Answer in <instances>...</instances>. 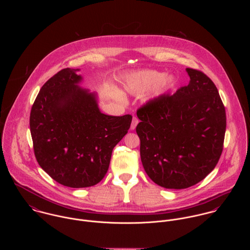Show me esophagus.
Listing matches in <instances>:
<instances>
[{
    "label": "esophagus",
    "instance_id": "1",
    "mask_svg": "<svg viewBox=\"0 0 250 250\" xmlns=\"http://www.w3.org/2000/svg\"><path fill=\"white\" fill-rule=\"evenodd\" d=\"M138 123H139V119L136 116L133 117V121H132V124H131V130H135Z\"/></svg>",
    "mask_w": 250,
    "mask_h": 250
}]
</instances>
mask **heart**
<instances>
[{
  "label": "heart",
  "instance_id": "heart-1",
  "mask_svg": "<svg viewBox=\"0 0 250 250\" xmlns=\"http://www.w3.org/2000/svg\"><path fill=\"white\" fill-rule=\"evenodd\" d=\"M164 78V75L158 72H146L131 78L126 85L125 89L132 94H138L144 91L150 85L159 83Z\"/></svg>",
  "mask_w": 250,
  "mask_h": 250
}]
</instances>
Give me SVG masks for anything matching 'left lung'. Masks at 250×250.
<instances>
[{
  "mask_svg": "<svg viewBox=\"0 0 250 250\" xmlns=\"http://www.w3.org/2000/svg\"><path fill=\"white\" fill-rule=\"evenodd\" d=\"M188 85L137 110L141 159L149 178L166 188H187L215 167L223 150L225 107L214 82L187 68Z\"/></svg>",
  "mask_w": 250,
  "mask_h": 250,
  "instance_id": "8db88e82",
  "label": "left lung"
}]
</instances>
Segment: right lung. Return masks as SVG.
<instances>
[{
  "mask_svg": "<svg viewBox=\"0 0 250 250\" xmlns=\"http://www.w3.org/2000/svg\"><path fill=\"white\" fill-rule=\"evenodd\" d=\"M75 71L62 69L43 84L31 109L30 129L41 168L58 183L78 188L105 177L132 115L100 112L95 94L78 86L82 77Z\"/></svg>",
  "mask_w": 250,
  "mask_h": 250,
  "instance_id": "1",
  "label": "right lung"
}]
</instances>
